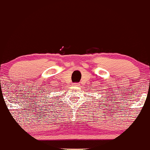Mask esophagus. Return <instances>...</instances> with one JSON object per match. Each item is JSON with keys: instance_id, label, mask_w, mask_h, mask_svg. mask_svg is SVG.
I'll return each instance as SVG.
<instances>
[{"instance_id": "esophagus-1", "label": "esophagus", "mask_w": 150, "mask_h": 150, "mask_svg": "<svg viewBox=\"0 0 150 150\" xmlns=\"http://www.w3.org/2000/svg\"><path fill=\"white\" fill-rule=\"evenodd\" d=\"M72 85L74 86V87H79V83H73Z\"/></svg>"}]
</instances>
